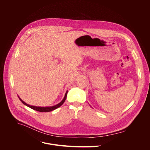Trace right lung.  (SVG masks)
I'll list each match as a JSON object with an SVG mask.
<instances>
[{
  "instance_id": "obj_1",
  "label": "right lung",
  "mask_w": 150,
  "mask_h": 150,
  "mask_svg": "<svg viewBox=\"0 0 150 150\" xmlns=\"http://www.w3.org/2000/svg\"><path fill=\"white\" fill-rule=\"evenodd\" d=\"M67 93H68V90L67 91L66 93H65V97H64V98H63V100L59 103H58L57 104H56L54 105H53V106H49V107H39V106H34V105H31L30 104H27L26 103H25L24 101H23L22 100H21V98H20V97L19 96L18 98L19 99L21 100V101L22 102L24 105L28 106V108L34 110H36V111H38V112H51L52 110H54L56 109H57L58 108H59L60 106H61L63 103L65 102L66 98H67Z\"/></svg>"
}]
</instances>
